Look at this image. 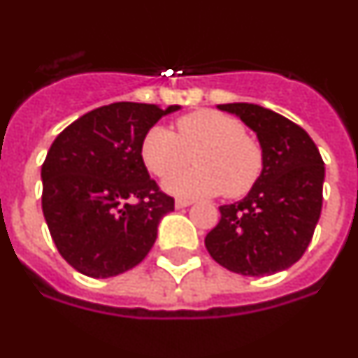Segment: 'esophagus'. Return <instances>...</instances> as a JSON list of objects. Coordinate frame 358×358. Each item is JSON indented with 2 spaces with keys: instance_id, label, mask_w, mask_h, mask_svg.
<instances>
[{
  "instance_id": "obj_1",
  "label": "esophagus",
  "mask_w": 358,
  "mask_h": 358,
  "mask_svg": "<svg viewBox=\"0 0 358 358\" xmlns=\"http://www.w3.org/2000/svg\"><path fill=\"white\" fill-rule=\"evenodd\" d=\"M191 203H193L191 200H184V198H178V200L174 202V207H176V209H184V207H189Z\"/></svg>"
}]
</instances>
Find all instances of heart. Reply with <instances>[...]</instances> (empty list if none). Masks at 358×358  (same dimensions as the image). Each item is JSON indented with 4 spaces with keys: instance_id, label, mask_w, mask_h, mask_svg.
Instances as JSON below:
<instances>
[{
    "instance_id": "b5f03b06",
    "label": "heart",
    "mask_w": 358,
    "mask_h": 358,
    "mask_svg": "<svg viewBox=\"0 0 358 358\" xmlns=\"http://www.w3.org/2000/svg\"><path fill=\"white\" fill-rule=\"evenodd\" d=\"M195 156L197 169L173 175ZM145 169L166 178L164 189L173 196L206 198L225 193L244 196L262 173V149L245 136L242 122L216 110H196L176 122V134L155 125L140 145Z\"/></svg>"
}]
</instances>
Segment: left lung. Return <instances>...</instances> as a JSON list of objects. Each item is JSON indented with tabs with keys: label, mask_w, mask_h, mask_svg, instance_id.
<instances>
[{
	"label": "left lung",
	"mask_w": 358,
	"mask_h": 358,
	"mask_svg": "<svg viewBox=\"0 0 358 358\" xmlns=\"http://www.w3.org/2000/svg\"><path fill=\"white\" fill-rule=\"evenodd\" d=\"M258 138L262 173L240 202L220 206V222L206 236L216 262L245 276L275 275L299 260L322 211L326 169L304 129L255 103L218 105Z\"/></svg>",
	"instance_id": "left-lung-1"
}]
</instances>
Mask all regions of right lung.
Instances as JSON below:
<instances>
[{
    "mask_svg": "<svg viewBox=\"0 0 358 358\" xmlns=\"http://www.w3.org/2000/svg\"><path fill=\"white\" fill-rule=\"evenodd\" d=\"M180 105L118 101L63 129L41 165L45 222L76 271L109 278L142 262L174 200L158 191L140 156L147 131Z\"/></svg>",
    "mask_w": 358,
    "mask_h": 358,
    "instance_id": "obj_1",
    "label": "right lung"
}]
</instances>
